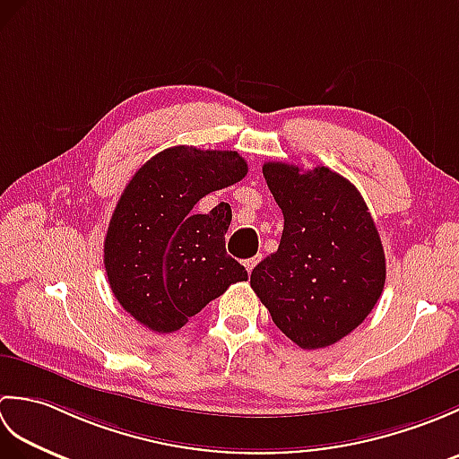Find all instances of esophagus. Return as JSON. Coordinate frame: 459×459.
Segmentation results:
<instances>
[{
    "label": "esophagus",
    "instance_id": "obj_1",
    "mask_svg": "<svg viewBox=\"0 0 459 459\" xmlns=\"http://www.w3.org/2000/svg\"><path fill=\"white\" fill-rule=\"evenodd\" d=\"M260 260H262V255H256V256H252V258L245 260V266H247V270H248V274H252V270L256 268V264H258Z\"/></svg>",
    "mask_w": 459,
    "mask_h": 459
}]
</instances>
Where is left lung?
Instances as JSON below:
<instances>
[{"label": "left lung", "mask_w": 459, "mask_h": 459, "mask_svg": "<svg viewBox=\"0 0 459 459\" xmlns=\"http://www.w3.org/2000/svg\"><path fill=\"white\" fill-rule=\"evenodd\" d=\"M284 214L280 247L252 270L250 286L276 327L301 349L337 343L363 324L385 288L386 262L360 193L327 168H262Z\"/></svg>", "instance_id": "left-lung-1"}]
</instances>
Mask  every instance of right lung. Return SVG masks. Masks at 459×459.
<instances>
[{
  "label": "right lung",
  "mask_w": 459,
  "mask_h": 459,
  "mask_svg": "<svg viewBox=\"0 0 459 459\" xmlns=\"http://www.w3.org/2000/svg\"><path fill=\"white\" fill-rule=\"evenodd\" d=\"M247 171L237 152L175 145L126 185L106 232L104 268L112 294L138 324L171 333L230 284L248 280L224 248L229 204L193 211L204 195L235 185Z\"/></svg>",
  "instance_id": "1"
}]
</instances>
